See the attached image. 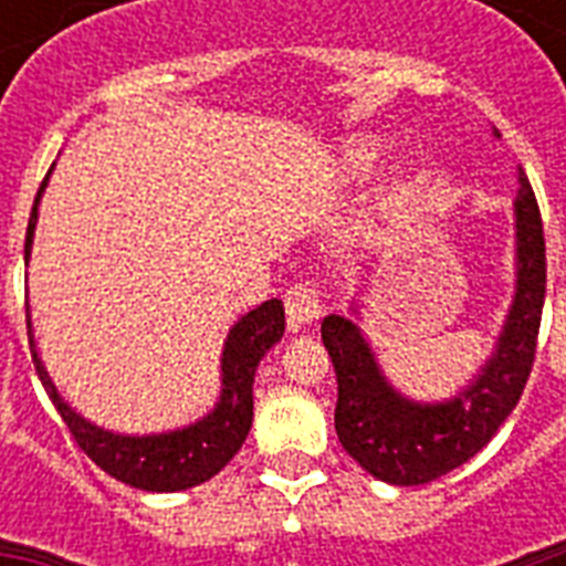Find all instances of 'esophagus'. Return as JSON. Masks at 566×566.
I'll list each match as a JSON object with an SVG mask.
<instances>
[{"label":"esophagus","instance_id":"34e87169","mask_svg":"<svg viewBox=\"0 0 566 566\" xmlns=\"http://www.w3.org/2000/svg\"><path fill=\"white\" fill-rule=\"evenodd\" d=\"M284 311H287V328L300 332L319 317V311H323L319 293L311 284H293L291 291L284 293Z\"/></svg>","mask_w":566,"mask_h":566}]
</instances>
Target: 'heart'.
I'll return each instance as SVG.
<instances>
[{
    "instance_id": "obj_1",
    "label": "heart",
    "mask_w": 566,
    "mask_h": 566,
    "mask_svg": "<svg viewBox=\"0 0 566 566\" xmlns=\"http://www.w3.org/2000/svg\"><path fill=\"white\" fill-rule=\"evenodd\" d=\"M381 161V144L376 137L358 135L349 137L337 146L335 155V172L340 181H364L370 172H376Z\"/></svg>"
}]
</instances>
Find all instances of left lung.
Listing matches in <instances>:
<instances>
[{"label":"left lung","instance_id":"8db88e82","mask_svg":"<svg viewBox=\"0 0 566 566\" xmlns=\"http://www.w3.org/2000/svg\"><path fill=\"white\" fill-rule=\"evenodd\" d=\"M500 137V132H493ZM514 199V261L517 282L509 317L502 323L491 358L455 396L417 402L399 394L378 367L370 340L355 317L328 314L326 344L337 376L335 429L344 449L370 475L387 484H426L482 452L509 413L517 408L535 364L537 328L546 293L544 222L526 172H517Z\"/></svg>","mask_w":566,"mask_h":566}]
</instances>
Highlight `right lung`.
Instances as JSON below:
<instances>
[{"label":"right lung","mask_w":566,"mask_h":566,"mask_svg":"<svg viewBox=\"0 0 566 566\" xmlns=\"http://www.w3.org/2000/svg\"><path fill=\"white\" fill-rule=\"evenodd\" d=\"M49 176L52 170L46 172V179L34 196V208H31L29 231H25V264L31 258V243H34V229H38V205L49 185ZM282 300H266L264 305L243 314L229 328L220 358V399L202 420L181 426V429L158 431V434H119V431H108L96 422L84 420L82 413L70 408L64 396L57 394V387L52 385L46 367L40 361L29 317L34 370L61 413V420L66 422V429L73 431L75 443L84 449V455L91 458L93 464L102 467L117 482L149 493L188 491V488L208 482L238 455V449L243 447V440L252 429V381H255L258 364L282 340Z\"/></svg>","instance_id":"1"}]
</instances>
